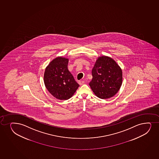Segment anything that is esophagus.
<instances>
[{
	"mask_svg": "<svg viewBox=\"0 0 159 159\" xmlns=\"http://www.w3.org/2000/svg\"><path fill=\"white\" fill-rule=\"evenodd\" d=\"M84 83H85V82H84V80H80V81H79V84H80V85H83Z\"/></svg>",
	"mask_w": 159,
	"mask_h": 159,
	"instance_id": "1",
	"label": "esophagus"
}]
</instances>
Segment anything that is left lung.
Returning a JSON list of instances; mask_svg holds the SVG:
<instances>
[{
	"mask_svg": "<svg viewBox=\"0 0 159 159\" xmlns=\"http://www.w3.org/2000/svg\"><path fill=\"white\" fill-rule=\"evenodd\" d=\"M92 74L93 78L89 85L95 95L100 99L113 97L121 86L122 70L110 57H99L92 69Z\"/></svg>",
	"mask_w": 159,
	"mask_h": 159,
	"instance_id": "1",
	"label": "left lung"
}]
</instances>
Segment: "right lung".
<instances>
[{
    "instance_id": "1",
    "label": "right lung",
    "mask_w": 159,
    "mask_h": 159,
    "mask_svg": "<svg viewBox=\"0 0 159 159\" xmlns=\"http://www.w3.org/2000/svg\"><path fill=\"white\" fill-rule=\"evenodd\" d=\"M68 59L58 57L52 60L46 68L44 83L51 95L60 100L70 98L79 84L68 70Z\"/></svg>"
}]
</instances>
